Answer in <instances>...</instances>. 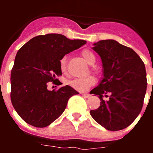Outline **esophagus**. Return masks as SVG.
<instances>
[{"mask_svg": "<svg viewBox=\"0 0 153 153\" xmlns=\"http://www.w3.org/2000/svg\"><path fill=\"white\" fill-rule=\"evenodd\" d=\"M82 94V96H83L84 98H88L89 97H90V94H88V93H81Z\"/></svg>", "mask_w": 153, "mask_h": 153, "instance_id": "34e87169", "label": "esophagus"}]
</instances>
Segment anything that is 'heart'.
Returning <instances> with one entry per match:
<instances>
[{"label":"heart","instance_id":"obj_1","mask_svg":"<svg viewBox=\"0 0 153 153\" xmlns=\"http://www.w3.org/2000/svg\"><path fill=\"white\" fill-rule=\"evenodd\" d=\"M81 56H83L85 61L89 64H93L95 62V56L93 53L89 50H83L81 52ZM60 68L63 73L66 72L67 70V57L63 56L61 58L60 61ZM96 83L95 78L93 76H89L84 78H76L69 82L70 85L72 88L81 92L86 91Z\"/></svg>","mask_w":153,"mask_h":153}]
</instances>
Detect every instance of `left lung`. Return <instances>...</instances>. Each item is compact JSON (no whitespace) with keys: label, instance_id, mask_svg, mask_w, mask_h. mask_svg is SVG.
Instances as JSON below:
<instances>
[{"label":"left lung","instance_id":"obj_1","mask_svg":"<svg viewBox=\"0 0 153 153\" xmlns=\"http://www.w3.org/2000/svg\"><path fill=\"white\" fill-rule=\"evenodd\" d=\"M93 45L102 60L103 78L90 91L101 100L90 115L107 130H121L136 120L143 108L147 87L145 64L133 50L116 40H100ZM107 93L111 96L105 101L102 97Z\"/></svg>","mask_w":153,"mask_h":153}]
</instances>
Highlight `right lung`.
Returning <instances> with one entry per match:
<instances>
[{
    "instance_id": "right-lung-1",
    "label": "right lung",
    "mask_w": 153,
    "mask_h": 153,
    "mask_svg": "<svg viewBox=\"0 0 153 153\" xmlns=\"http://www.w3.org/2000/svg\"><path fill=\"white\" fill-rule=\"evenodd\" d=\"M86 43L48 33L34 36L19 50L10 74V99L27 123L39 128L49 126L63 113L69 99L79 93L68 85L51 91L47 85L56 84V76L62 75L61 58Z\"/></svg>"
}]
</instances>
